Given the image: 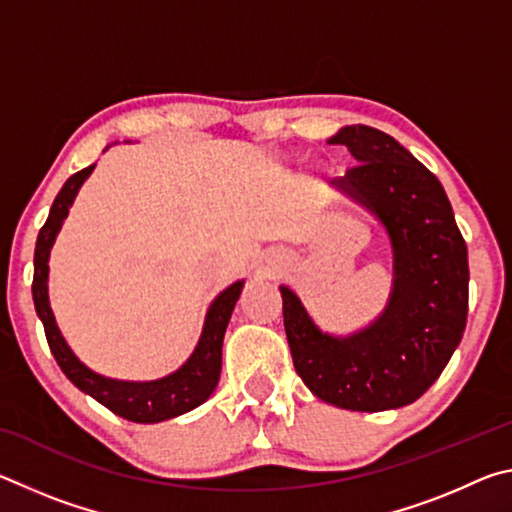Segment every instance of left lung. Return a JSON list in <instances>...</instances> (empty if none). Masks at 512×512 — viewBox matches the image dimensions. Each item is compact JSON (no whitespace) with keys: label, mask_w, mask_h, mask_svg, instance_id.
Masks as SVG:
<instances>
[{"label":"left lung","mask_w":512,"mask_h":512,"mask_svg":"<svg viewBox=\"0 0 512 512\" xmlns=\"http://www.w3.org/2000/svg\"><path fill=\"white\" fill-rule=\"evenodd\" d=\"M327 142L348 146L357 162L332 187L386 228L393 291L375 323L334 336L280 287L293 366L318 400L339 409H400L429 391L463 339L467 246L440 180L391 135L354 124Z\"/></svg>","instance_id":"1"}]
</instances>
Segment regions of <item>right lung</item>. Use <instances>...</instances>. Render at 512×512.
<instances>
[{
    "label": "right lung",
    "instance_id": "right-lung-1",
    "mask_svg": "<svg viewBox=\"0 0 512 512\" xmlns=\"http://www.w3.org/2000/svg\"><path fill=\"white\" fill-rule=\"evenodd\" d=\"M92 169L94 164L67 178V183L58 192L54 205H51L45 225L40 228L36 241V257H33V305H36L42 325H45L51 354H54L60 370L65 372L67 379L76 388H81L83 393L94 397L99 404L119 415V418H126L131 422L153 424L176 418V415H183L196 409V406H201L214 393L216 384H219L225 327H228L232 309H235L239 293L244 289V280L230 284L228 289L214 298L210 309H207L201 339H198L192 357L176 372H171V375L153 381H124L103 377L99 372L90 370L83 361H79V357H76L63 339V334H60L54 311L49 307L47 280L51 246H54L56 235L63 228V221L67 219L69 207H72L76 194H79L81 185L88 180Z\"/></svg>",
    "mask_w": 512,
    "mask_h": 512
}]
</instances>
